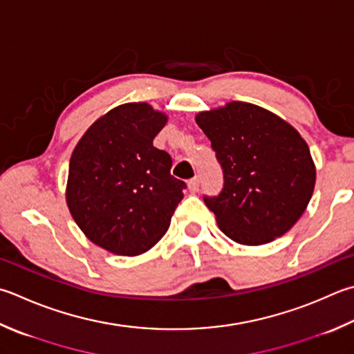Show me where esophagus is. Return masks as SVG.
I'll return each mask as SVG.
<instances>
[{
	"mask_svg": "<svg viewBox=\"0 0 354 354\" xmlns=\"http://www.w3.org/2000/svg\"><path fill=\"white\" fill-rule=\"evenodd\" d=\"M198 186H200V178L198 177H194L188 180V189L191 192H197L198 191Z\"/></svg>",
	"mask_w": 354,
	"mask_h": 354,
	"instance_id": "obj_1",
	"label": "esophagus"
}]
</instances>
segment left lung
<instances>
[{"instance_id": "1", "label": "left lung", "mask_w": 354, "mask_h": 354, "mask_svg": "<svg viewBox=\"0 0 354 354\" xmlns=\"http://www.w3.org/2000/svg\"><path fill=\"white\" fill-rule=\"evenodd\" d=\"M196 122L223 172L222 191L203 196L220 230L242 245L283 236L315 189L316 169L305 140L272 112L242 102L200 112Z\"/></svg>"}]
</instances>
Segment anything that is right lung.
I'll list each match as a JSON object with an SVG mask.
<instances>
[{
    "label": "right lung",
    "mask_w": 354,
    "mask_h": 354,
    "mask_svg": "<svg viewBox=\"0 0 354 354\" xmlns=\"http://www.w3.org/2000/svg\"><path fill=\"white\" fill-rule=\"evenodd\" d=\"M166 117L146 103L109 111L72 152L66 200L91 242L114 254L138 256L168 231L186 183L152 142Z\"/></svg>",
    "instance_id": "right-lung-1"
}]
</instances>
